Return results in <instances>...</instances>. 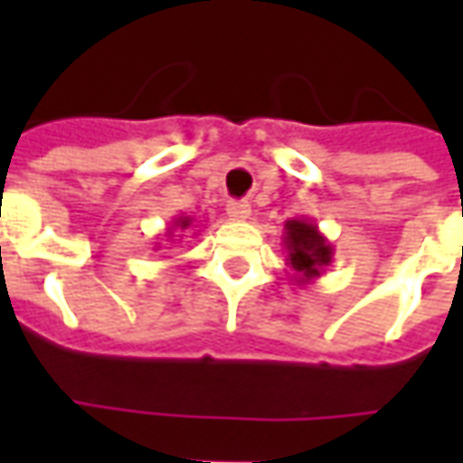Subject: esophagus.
<instances>
[{
	"mask_svg": "<svg viewBox=\"0 0 463 463\" xmlns=\"http://www.w3.org/2000/svg\"><path fill=\"white\" fill-rule=\"evenodd\" d=\"M225 211L231 215V221H248V218H250V203L231 201Z\"/></svg>",
	"mask_w": 463,
	"mask_h": 463,
	"instance_id": "obj_1",
	"label": "esophagus"
}]
</instances>
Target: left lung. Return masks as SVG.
Instances as JSON below:
<instances>
[{"instance_id": "obj_1", "label": "left lung", "mask_w": 463, "mask_h": 463, "mask_svg": "<svg viewBox=\"0 0 463 463\" xmlns=\"http://www.w3.org/2000/svg\"><path fill=\"white\" fill-rule=\"evenodd\" d=\"M282 245L288 250V265L295 272L292 278L298 285H310L312 280H317L335 258L330 241L322 235L315 222L305 218H290L285 222Z\"/></svg>"}]
</instances>
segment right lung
I'll return each mask as SVG.
<instances>
[{"mask_svg": "<svg viewBox=\"0 0 463 463\" xmlns=\"http://www.w3.org/2000/svg\"><path fill=\"white\" fill-rule=\"evenodd\" d=\"M193 218H188V215H178V218H173V225L168 228V232H165V238H173V231H188L191 228ZM156 248H161L158 242H156Z\"/></svg>", "mask_w": 463, "mask_h": 463, "instance_id": "obj_1", "label": "right lung"}]
</instances>
